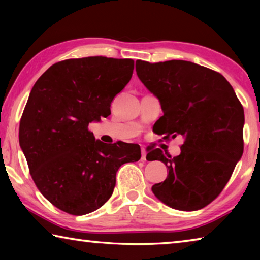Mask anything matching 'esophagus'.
Wrapping results in <instances>:
<instances>
[{
	"instance_id": "obj_1",
	"label": "esophagus",
	"mask_w": 260,
	"mask_h": 260,
	"mask_svg": "<svg viewBox=\"0 0 260 260\" xmlns=\"http://www.w3.org/2000/svg\"><path fill=\"white\" fill-rule=\"evenodd\" d=\"M141 155H142V156H141V159H142L143 161L147 160V150H146V148H144V147L141 148Z\"/></svg>"
}]
</instances>
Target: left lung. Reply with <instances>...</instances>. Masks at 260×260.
Masks as SVG:
<instances>
[{
    "mask_svg": "<svg viewBox=\"0 0 260 260\" xmlns=\"http://www.w3.org/2000/svg\"><path fill=\"white\" fill-rule=\"evenodd\" d=\"M135 70L164 113L156 133L183 138L177 157L160 149L148 153L169 170L151 190L172 209H203L225 188L243 153V107L225 77L191 61L136 60Z\"/></svg>",
    "mask_w": 260,
    "mask_h": 260,
    "instance_id": "left-lung-1",
    "label": "left lung"
}]
</instances>
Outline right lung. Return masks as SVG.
<instances>
[{"label": "right lung", "instance_id": "obj_1", "mask_svg": "<svg viewBox=\"0 0 260 260\" xmlns=\"http://www.w3.org/2000/svg\"><path fill=\"white\" fill-rule=\"evenodd\" d=\"M133 70V59H67L48 69L30 90L19 144L38 189L64 212L100 209L112 195L119 167L141 158L138 144L107 146L88 131L111 113Z\"/></svg>", "mask_w": 260, "mask_h": 260}]
</instances>
